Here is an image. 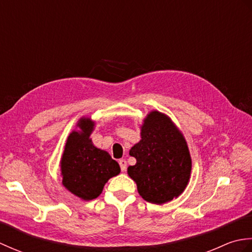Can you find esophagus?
Here are the masks:
<instances>
[{"instance_id":"34e87169","label":"esophagus","mask_w":252,"mask_h":252,"mask_svg":"<svg viewBox=\"0 0 252 252\" xmlns=\"http://www.w3.org/2000/svg\"><path fill=\"white\" fill-rule=\"evenodd\" d=\"M119 164H120V168H121L122 172H125V171L126 170V159H120L119 160Z\"/></svg>"}]
</instances>
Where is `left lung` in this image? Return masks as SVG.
<instances>
[{
    "label": "left lung",
    "mask_w": 252,
    "mask_h": 252,
    "mask_svg": "<svg viewBox=\"0 0 252 252\" xmlns=\"http://www.w3.org/2000/svg\"><path fill=\"white\" fill-rule=\"evenodd\" d=\"M127 168L144 200L162 205L178 198L190 178L191 158L184 135L162 112L153 110L141 126V141L130 149Z\"/></svg>",
    "instance_id": "left-lung-1"
}]
</instances>
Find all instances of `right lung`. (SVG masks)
Instances as JSON below:
<instances>
[{"instance_id": "add662e5", "label": "right lung", "mask_w": 252, "mask_h": 252, "mask_svg": "<svg viewBox=\"0 0 252 252\" xmlns=\"http://www.w3.org/2000/svg\"><path fill=\"white\" fill-rule=\"evenodd\" d=\"M94 126L91 118H80L61 158L63 187L85 201L97 198L108 180L120 173L119 163L104 149L94 146L90 137Z\"/></svg>"}]
</instances>
